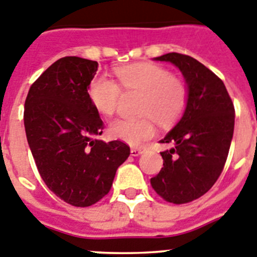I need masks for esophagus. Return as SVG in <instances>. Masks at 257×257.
Listing matches in <instances>:
<instances>
[{
	"mask_svg": "<svg viewBox=\"0 0 257 257\" xmlns=\"http://www.w3.org/2000/svg\"><path fill=\"white\" fill-rule=\"evenodd\" d=\"M145 150H147L145 148H131V155H133V157H139V155L143 154Z\"/></svg>",
	"mask_w": 257,
	"mask_h": 257,
	"instance_id": "34e87169",
	"label": "esophagus"
}]
</instances>
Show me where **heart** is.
Returning <instances> with one entry per match:
<instances>
[{
    "mask_svg": "<svg viewBox=\"0 0 257 257\" xmlns=\"http://www.w3.org/2000/svg\"><path fill=\"white\" fill-rule=\"evenodd\" d=\"M119 85L124 90L143 93L139 104L140 118H118L109 126V135L126 144L140 145L155 134L153 118L161 124L177 121L187 104V86L182 80L172 76L166 67L155 63H135L116 69ZM91 104L100 114L114 113L121 98L116 81L105 75H96L88 86Z\"/></svg>",
    "mask_w": 257,
    "mask_h": 257,
    "instance_id": "heart-1",
    "label": "heart"
}]
</instances>
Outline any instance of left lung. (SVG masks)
Instances as JSON below:
<instances>
[{
	"label": "left lung",
	"instance_id": "1",
	"mask_svg": "<svg viewBox=\"0 0 257 257\" xmlns=\"http://www.w3.org/2000/svg\"><path fill=\"white\" fill-rule=\"evenodd\" d=\"M154 61L171 62L185 79L188 98L183 114L161 143L163 168L150 180L159 196L173 204L199 199L224 168L234 130V107L222 80L190 56L167 53Z\"/></svg>",
	"mask_w": 257,
	"mask_h": 257
}]
</instances>
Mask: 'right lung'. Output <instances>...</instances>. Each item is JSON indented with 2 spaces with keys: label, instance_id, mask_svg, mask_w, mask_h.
<instances>
[{
  "label": "right lung",
  "instance_id": "right-lung-1",
  "mask_svg": "<svg viewBox=\"0 0 257 257\" xmlns=\"http://www.w3.org/2000/svg\"><path fill=\"white\" fill-rule=\"evenodd\" d=\"M98 62L63 57L30 86L24 126L42 180L61 200L90 206L109 192L116 171L130 148L104 141V123L88 96Z\"/></svg>",
  "mask_w": 257,
  "mask_h": 257
}]
</instances>
